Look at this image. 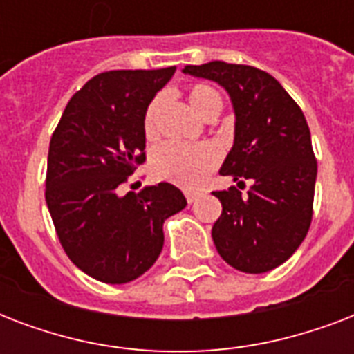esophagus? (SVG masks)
I'll list each match as a JSON object with an SVG mask.
<instances>
[{"instance_id": "obj_1", "label": "esophagus", "mask_w": 354, "mask_h": 354, "mask_svg": "<svg viewBox=\"0 0 354 354\" xmlns=\"http://www.w3.org/2000/svg\"><path fill=\"white\" fill-rule=\"evenodd\" d=\"M200 193H196V191H191V189H185V198H187L189 204H193L194 200L198 198Z\"/></svg>"}]
</instances>
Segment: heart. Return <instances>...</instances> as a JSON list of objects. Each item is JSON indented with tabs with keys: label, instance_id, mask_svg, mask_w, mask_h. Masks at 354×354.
<instances>
[{
	"label": "heart",
	"instance_id": "1",
	"mask_svg": "<svg viewBox=\"0 0 354 354\" xmlns=\"http://www.w3.org/2000/svg\"><path fill=\"white\" fill-rule=\"evenodd\" d=\"M189 104L204 119L211 112L222 110L221 93L209 84H193L189 88ZM165 95H156L145 110L143 130L149 139L158 136V121ZM218 165V150L209 143H165L152 154V172L161 180L183 185V187H198L204 183L215 167Z\"/></svg>",
	"mask_w": 354,
	"mask_h": 354
}]
</instances>
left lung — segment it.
Here are the masks:
<instances>
[{"label":"left lung","instance_id":"left-lung-1","mask_svg":"<svg viewBox=\"0 0 354 354\" xmlns=\"http://www.w3.org/2000/svg\"><path fill=\"white\" fill-rule=\"evenodd\" d=\"M183 73L221 84L232 99L235 139L221 167L236 187L213 193L222 215L211 230L216 252L235 270L277 268L307 235L318 163L301 108L277 80L252 66L215 62ZM250 182L242 194L243 182Z\"/></svg>","mask_w":354,"mask_h":354}]
</instances>
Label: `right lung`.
<instances>
[{"label": "right lung", "mask_w": 354, "mask_h": 354, "mask_svg": "<svg viewBox=\"0 0 354 354\" xmlns=\"http://www.w3.org/2000/svg\"><path fill=\"white\" fill-rule=\"evenodd\" d=\"M176 68L95 75L64 110L47 156L46 202L64 252L102 283L138 279L160 257L163 222L187 205L172 183L118 193L145 161V110Z\"/></svg>", "instance_id": "obj_1"}]
</instances>
